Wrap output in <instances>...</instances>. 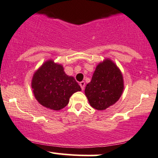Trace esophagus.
<instances>
[{"instance_id": "1", "label": "esophagus", "mask_w": 158, "mask_h": 158, "mask_svg": "<svg viewBox=\"0 0 158 158\" xmlns=\"http://www.w3.org/2000/svg\"><path fill=\"white\" fill-rule=\"evenodd\" d=\"M79 84H80V86H81L82 90H84V86H85V82H84V81H81V82H80Z\"/></svg>"}]
</instances>
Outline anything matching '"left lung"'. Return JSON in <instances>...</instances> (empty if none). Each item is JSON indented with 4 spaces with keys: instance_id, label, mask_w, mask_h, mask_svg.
Masks as SVG:
<instances>
[{
    "instance_id": "left-lung-1",
    "label": "left lung",
    "mask_w": 158,
    "mask_h": 158,
    "mask_svg": "<svg viewBox=\"0 0 158 158\" xmlns=\"http://www.w3.org/2000/svg\"><path fill=\"white\" fill-rule=\"evenodd\" d=\"M123 89V77L120 69L111 59L107 58L96 66L84 93L89 105L102 111L119 100Z\"/></svg>"
}]
</instances>
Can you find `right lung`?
<instances>
[{"mask_svg":"<svg viewBox=\"0 0 158 158\" xmlns=\"http://www.w3.org/2000/svg\"><path fill=\"white\" fill-rule=\"evenodd\" d=\"M31 88L37 101L53 111L65 108L73 93L81 90L75 79L67 75L63 66L52 59L47 60L35 71Z\"/></svg>","mask_w":158,"mask_h":158,"instance_id":"obj_1","label":"right lung"}]
</instances>
